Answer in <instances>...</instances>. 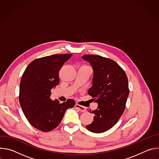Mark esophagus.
Masks as SVG:
<instances>
[{"mask_svg": "<svg viewBox=\"0 0 159 159\" xmlns=\"http://www.w3.org/2000/svg\"><path fill=\"white\" fill-rule=\"evenodd\" d=\"M75 107L76 109H77L79 111L84 112H85L86 111V108L84 107V106H80L79 104H76L75 106Z\"/></svg>", "mask_w": 159, "mask_h": 159, "instance_id": "34e87169", "label": "esophagus"}]
</instances>
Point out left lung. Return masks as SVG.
Returning a JSON list of instances; mask_svg holds the SVG:
<instances>
[{
  "label": "left lung",
  "instance_id": "left-lung-1",
  "mask_svg": "<svg viewBox=\"0 0 159 159\" xmlns=\"http://www.w3.org/2000/svg\"><path fill=\"white\" fill-rule=\"evenodd\" d=\"M92 65L93 85L88 94L98 104L94 121L86 128L96 133H103L115 126L125 109L129 95L128 80L125 70L114 60L94 55L82 57Z\"/></svg>",
  "mask_w": 159,
  "mask_h": 159
}]
</instances>
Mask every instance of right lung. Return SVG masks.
<instances>
[{"label":"right lung","mask_w":159,"mask_h":159,"mask_svg":"<svg viewBox=\"0 0 159 159\" xmlns=\"http://www.w3.org/2000/svg\"><path fill=\"white\" fill-rule=\"evenodd\" d=\"M72 54H57L32 61L21 77L19 100L26 119L35 128L44 132L56 128L65 111L74 107L72 99L60 103L50 99L51 90L60 83L59 71Z\"/></svg>","instance_id":"right-lung-1"}]
</instances>
